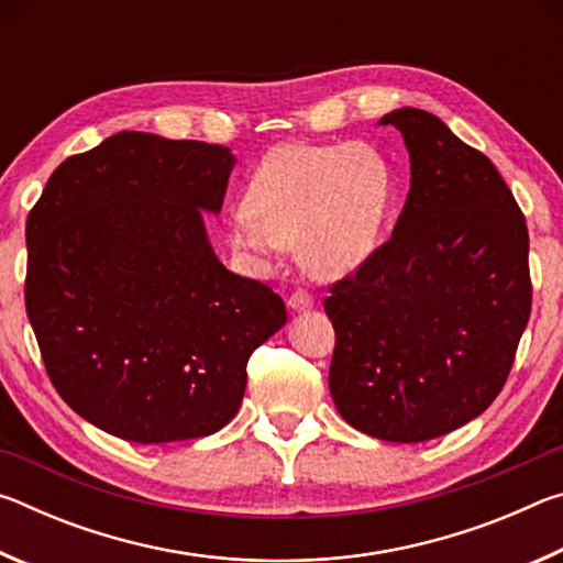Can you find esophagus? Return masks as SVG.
I'll list each match as a JSON object with an SVG mask.
<instances>
[{"mask_svg":"<svg viewBox=\"0 0 563 563\" xmlns=\"http://www.w3.org/2000/svg\"><path fill=\"white\" fill-rule=\"evenodd\" d=\"M288 308H292V310H310L312 308V295L308 290H302V288L292 290L288 295Z\"/></svg>","mask_w":563,"mask_h":563,"instance_id":"esophagus-1","label":"esophagus"}]
</instances>
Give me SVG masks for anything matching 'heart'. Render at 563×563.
Returning <instances> with one entry per match:
<instances>
[{
    "label": "heart",
    "mask_w": 563,
    "mask_h": 563,
    "mask_svg": "<svg viewBox=\"0 0 563 563\" xmlns=\"http://www.w3.org/2000/svg\"><path fill=\"white\" fill-rule=\"evenodd\" d=\"M393 208V170L369 144H283L261 161L225 228L231 251L265 263L280 247L312 278H342L375 253Z\"/></svg>",
    "instance_id": "obj_1"
}]
</instances>
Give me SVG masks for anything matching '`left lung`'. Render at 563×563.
<instances>
[{
	"label": "left lung",
	"mask_w": 563,
	"mask_h": 563,
	"mask_svg": "<svg viewBox=\"0 0 563 563\" xmlns=\"http://www.w3.org/2000/svg\"><path fill=\"white\" fill-rule=\"evenodd\" d=\"M409 151L395 231L330 285V395L355 430L427 442L479 417L531 316L529 231L492 161L430 111L383 117Z\"/></svg>",
	"instance_id": "obj_1"
}]
</instances>
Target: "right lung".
Masks as SVG:
<instances>
[{
	"label": "right lung",
	"mask_w": 563,
	"mask_h": 563,
	"mask_svg": "<svg viewBox=\"0 0 563 563\" xmlns=\"http://www.w3.org/2000/svg\"><path fill=\"white\" fill-rule=\"evenodd\" d=\"M231 148L121 131L64 161L26 218V316L52 385L126 442L213 434L235 417L253 350L288 316L216 258Z\"/></svg>",
	"instance_id": "add662e5"
}]
</instances>
